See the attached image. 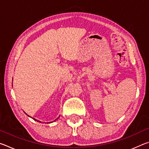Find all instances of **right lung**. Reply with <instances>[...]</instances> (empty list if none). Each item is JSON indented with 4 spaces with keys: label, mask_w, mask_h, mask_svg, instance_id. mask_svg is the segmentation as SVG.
<instances>
[{
    "label": "right lung",
    "mask_w": 149,
    "mask_h": 149,
    "mask_svg": "<svg viewBox=\"0 0 149 149\" xmlns=\"http://www.w3.org/2000/svg\"><path fill=\"white\" fill-rule=\"evenodd\" d=\"M58 118H57V119H58ZM57 119H56V120H57ZM33 120H35V121H37V122H40V121H38V120H35V118H33ZM55 120H54V121H55Z\"/></svg>",
    "instance_id": "obj_1"
}]
</instances>
